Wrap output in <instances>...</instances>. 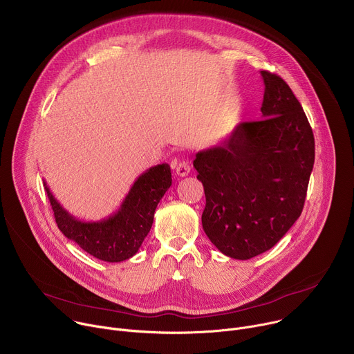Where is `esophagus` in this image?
I'll use <instances>...</instances> for the list:
<instances>
[{
  "instance_id": "1",
  "label": "esophagus",
  "mask_w": 354,
  "mask_h": 354,
  "mask_svg": "<svg viewBox=\"0 0 354 354\" xmlns=\"http://www.w3.org/2000/svg\"><path fill=\"white\" fill-rule=\"evenodd\" d=\"M189 172H190V165H189V162H186V161H180V162L176 165L175 174H176L178 176H180V178L187 176V175H189Z\"/></svg>"
}]
</instances>
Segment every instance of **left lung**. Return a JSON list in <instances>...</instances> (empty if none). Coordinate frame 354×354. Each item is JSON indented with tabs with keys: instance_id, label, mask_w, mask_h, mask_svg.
Wrapping results in <instances>:
<instances>
[{
	"instance_id": "left-lung-1",
	"label": "left lung",
	"mask_w": 354,
	"mask_h": 354,
	"mask_svg": "<svg viewBox=\"0 0 354 354\" xmlns=\"http://www.w3.org/2000/svg\"><path fill=\"white\" fill-rule=\"evenodd\" d=\"M262 118L242 122L218 145L198 151L201 224L225 257L246 261L273 248L301 216L315 160L308 119L279 75L261 71Z\"/></svg>"
}]
</instances>
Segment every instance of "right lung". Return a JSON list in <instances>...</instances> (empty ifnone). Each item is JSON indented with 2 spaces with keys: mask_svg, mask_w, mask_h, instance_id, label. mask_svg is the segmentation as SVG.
Returning <instances> with one entry per match:
<instances>
[{
  "mask_svg": "<svg viewBox=\"0 0 354 354\" xmlns=\"http://www.w3.org/2000/svg\"><path fill=\"white\" fill-rule=\"evenodd\" d=\"M59 230L93 258L118 263L134 257L154 221L160 200L172 185L171 167L160 164L141 174L119 210L99 221H82L68 213L43 182Z\"/></svg>",
  "mask_w": 354,
  "mask_h": 354,
  "instance_id": "obj_1",
  "label": "right lung"
}]
</instances>
